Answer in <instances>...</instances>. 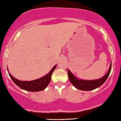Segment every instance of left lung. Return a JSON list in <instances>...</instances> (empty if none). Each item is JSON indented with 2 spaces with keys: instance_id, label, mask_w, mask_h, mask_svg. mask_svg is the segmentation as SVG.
Masks as SVG:
<instances>
[{
  "instance_id": "1",
  "label": "left lung",
  "mask_w": 121,
  "mask_h": 121,
  "mask_svg": "<svg viewBox=\"0 0 121 121\" xmlns=\"http://www.w3.org/2000/svg\"><path fill=\"white\" fill-rule=\"evenodd\" d=\"M111 69V62L110 64V68L107 73L104 76L102 77L100 79L95 80H79L76 78V77L71 72V71L68 69V75L71 83L76 88L79 90H83V91H91L94 89L99 87L101 86L106 80L110 75V71Z\"/></svg>"
}]
</instances>
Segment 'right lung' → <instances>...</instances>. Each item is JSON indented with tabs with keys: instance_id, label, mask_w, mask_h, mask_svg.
<instances>
[{
	"instance_id": "obj_1",
	"label": "right lung",
	"mask_w": 121,
	"mask_h": 121,
	"mask_svg": "<svg viewBox=\"0 0 121 121\" xmlns=\"http://www.w3.org/2000/svg\"><path fill=\"white\" fill-rule=\"evenodd\" d=\"M56 66L57 65H54L53 68L52 69L51 71L46 76H43V78H41L40 79L33 81H28V82H27V81L18 80V79L14 78L10 73H9V74L11 79H12V80L19 88L27 91L37 92V91H41L43 90L47 87L48 85L49 84L50 80H51L52 74Z\"/></svg>"
}]
</instances>
